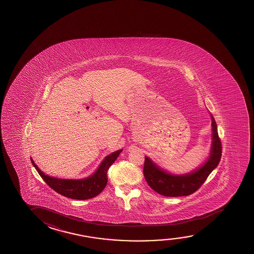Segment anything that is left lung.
I'll use <instances>...</instances> for the list:
<instances>
[{"label": "left lung", "instance_id": "8db88e82", "mask_svg": "<svg viewBox=\"0 0 254 254\" xmlns=\"http://www.w3.org/2000/svg\"><path fill=\"white\" fill-rule=\"evenodd\" d=\"M210 114V113H209ZM211 118V145L208 158L201 166L190 173L172 174L157 165L151 158L145 156L144 175L148 185L159 194L165 196H185L194 193L218 166L222 155V145L217 132L215 118Z\"/></svg>", "mask_w": 254, "mask_h": 254}]
</instances>
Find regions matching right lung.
Masks as SVG:
<instances>
[{"label":"right lung","instance_id":"add662e5","mask_svg":"<svg viewBox=\"0 0 254 254\" xmlns=\"http://www.w3.org/2000/svg\"><path fill=\"white\" fill-rule=\"evenodd\" d=\"M122 149L106 156L99 165L95 173L82 179H62L50 176L38 168L31 159L33 167L38 171L46 184L57 193L75 200H87L98 195L105 189L108 182L107 172L122 152Z\"/></svg>","mask_w":254,"mask_h":254}]
</instances>
